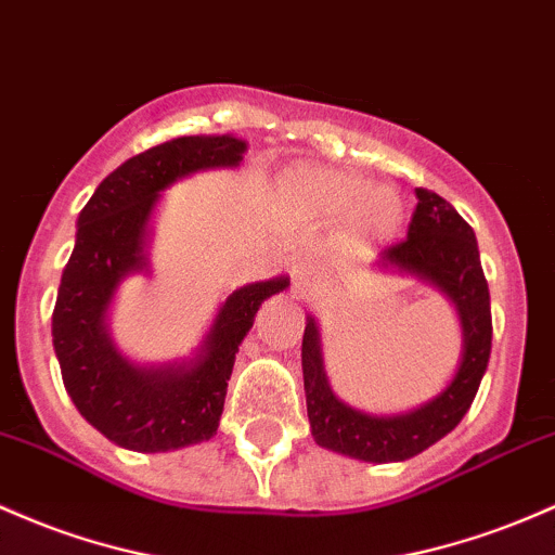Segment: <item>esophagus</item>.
<instances>
[{
  "instance_id": "1",
  "label": "esophagus",
  "mask_w": 555,
  "mask_h": 555,
  "mask_svg": "<svg viewBox=\"0 0 555 555\" xmlns=\"http://www.w3.org/2000/svg\"><path fill=\"white\" fill-rule=\"evenodd\" d=\"M292 287H295V292L302 300L313 295V289L319 287V271H315V266L297 263L292 268Z\"/></svg>"
}]
</instances>
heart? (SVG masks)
<instances>
[{"instance_id":"obj_1","label":"heart","mask_w":555,"mask_h":555,"mask_svg":"<svg viewBox=\"0 0 555 555\" xmlns=\"http://www.w3.org/2000/svg\"><path fill=\"white\" fill-rule=\"evenodd\" d=\"M289 194L302 210L321 221H347L356 247L392 242L403 227V199L389 186H371L369 179L345 170L302 166L289 173Z\"/></svg>"}]
</instances>
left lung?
Returning <instances> with one entry per match:
<instances>
[{
	"label": "left lung",
	"mask_w": 555,
	"mask_h": 555,
	"mask_svg": "<svg viewBox=\"0 0 555 555\" xmlns=\"http://www.w3.org/2000/svg\"><path fill=\"white\" fill-rule=\"evenodd\" d=\"M408 236L382 249L376 268L403 273L446 295L459 313L461 356L455 374L435 398L400 413H366L334 395L321 352V328L308 315L302 334V382L315 446L369 461H408L453 431L477 398L492 345L490 289L479 263L474 229L459 210L429 189H416Z\"/></svg>",
	"instance_id": "1"
}]
</instances>
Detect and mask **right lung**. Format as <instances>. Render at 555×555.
Instances as JSON below:
<instances>
[{
	"mask_svg": "<svg viewBox=\"0 0 555 555\" xmlns=\"http://www.w3.org/2000/svg\"><path fill=\"white\" fill-rule=\"evenodd\" d=\"M245 152V139L231 133L176 137L115 168L78 212L76 247L54 302L52 343L78 413L115 446L168 453L210 440L255 313L289 287V276H273L231 292L203 343L181 361H131L109 334L120 284L150 273L152 218L163 192L199 170L240 168Z\"/></svg>",
	"mask_w": 555,
	"mask_h": 555,
	"instance_id": "add662e5",
	"label": "right lung"
}]
</instances>
